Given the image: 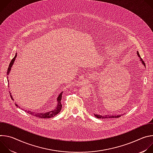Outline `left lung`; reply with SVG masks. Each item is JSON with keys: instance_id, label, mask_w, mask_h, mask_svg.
<instances>
[{"instance_id": "8db88e82", "label": "left lung", "mask_w": 153, "mask_h": 153, "mask_svg": "<svg viewBox=\"0 0 153 153\" xmlns=\"http://www.w3.org/2000/svg\"><path fill=\"white\" fill-rule=\"evenodd\" d=\"M137 55H138V56L140 58V59H141V60H142V63L144 65H145V62L142 60V59H141V57H140V54H139V52H137ZM95 115V116L97 117V118H98V119H107V118H117V117H120L121 116V115H114V116H110V115H105V116H100V115H97V114H94Z\"/></svg>"}]
</instances>
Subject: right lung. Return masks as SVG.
Here are the masks:
<instances>
[{
	"label": "right lung",
	"instance_id": "right-lung-1",
	"mask_svg": "<svg viewBox=\"0 0 153 153\" xmlns=\"http://www.w3.org/2000/svg\"><path fill=\"white\" fill-rule=\"evenodd\" d=\"M17 56V54H16L15 56L13 57V59L11 60L10 65H9V67L8 68V71H7V74H9L10 70H11V68L12 67L13 65V63L16 59V57ZM11 94V93H10ZM62 92L59 94V96H58L57 97V107L54 109V110L53 111H50L49 112H47V113H37V112H33V111H26V110H24V111H27L28 114H30L31 115H33L34 116H36L37 117H39V118H42V119H46V118H51L55 116H56L61 110L62 109V104H61V99H62ZM11 99L13 100V97L11 95H10ZM16 106H17V105H16Z\"/></svg>",
	"mask_w": 153,
	"mask_h": 153
}]
</instances>
